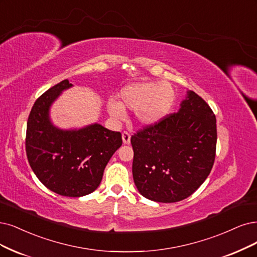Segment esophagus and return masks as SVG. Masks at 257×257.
<instances>
[{
  "label": "esophagus",
  "instance_id": "34e87169",
  "mask_svg": "<svg viewBox=\"0 0 257 257\" xmlns=\"http://www.w3.org/2000/svg\"><path fill=\"white\" fill-rule=\"evenodd\" d=\"M121 138H122V143L123 144H129L130 143V135L128 134L127 131H123L122 132Z\"/></svg>",
  "mask_w": 257,
  "mask_h": 257
}]
</instances>
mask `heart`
<instances>
[{
    "instance_id": "1",
    "label": "heart",
    "mask_w": 257,
    "mask_h": 257,
    "mask_svg": "<svg viewBox=\"0 0 257 257\" xmlns=\"http://www.w3.org/2000/svg\"><path fill=\"white\" fill-rule=\"evenodd\" d=\"M119 102L110 100L108 112L117 120L126 117V110L135 111L141 126H155L163 120L173 109L176 91L167 81H141L123 87L118 94Z\"/></svg>"
}]
</instances>
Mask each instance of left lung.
I'll return each instance as SVG.
<instances>
[{
	"label": "left lung",
	"mask_w": 257,
	"mask_h": 257,
	"mask_svg": "<svg viewBox=\"0 0 257 257\" xmlns=\"http://www.w3.org/2000/svg\"><path fill=\"white\" fill-rule=\"evenodd\" d=\"M216 143L215 114L199 95L187 91L178 112L131 137L138 191L163 203L189 197L211 173Z\"/></svg>",
	"instance_id": "obj_1"
}]
</instances>
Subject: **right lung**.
Listing matches in <instances>:
<instances>
[{
    "label": "right lung",
    "instance_id": "right-lung-1",
    "mask_svg": "<svg viewBox=\"0 0 257 257\" xmlns=\"http://www.w3.org/2000/svg\"><path fill=\"white\" fill-rule=\"evenodd\" d=\"M73 87L62 80L36 100L27 120L26 155L33 172L52 192L65 197L93 193L104 167L121 146L120 132L100 123L79 129H60L51 120L50 110L60 94Z\"/></svg>",
    "mask_w": 257,
    "mask_h": 257
}]
</instances>
